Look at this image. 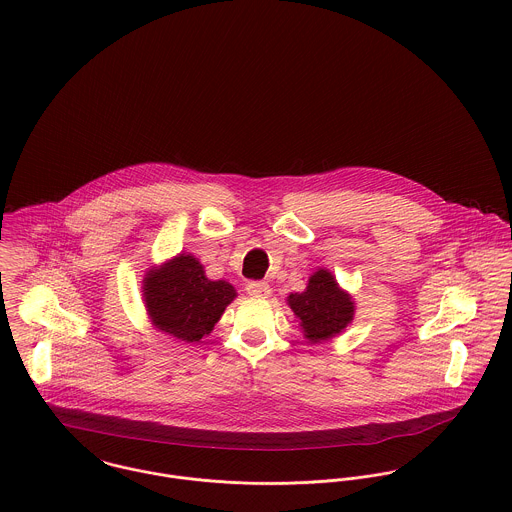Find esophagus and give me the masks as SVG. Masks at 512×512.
Returning <instances> with one entry per match:
<instances>
[{
  "label": "esophagus",
  "instance_id": "esophagus-1",
  "mask_svg": "<svg viewBox=\"0 0 512 512\" xmlns=\"http://www.w3.org/2000/svg\"><path fill=\"white\" fill-rule=\"evenodd\" d=\"M246 292L248 295H252V297H260V299H266V297H270V286L266 284V282H248L246 284Z\"/></svg>",
  "mask_w": 512,
  "mask_h": 512
}]
</instances>
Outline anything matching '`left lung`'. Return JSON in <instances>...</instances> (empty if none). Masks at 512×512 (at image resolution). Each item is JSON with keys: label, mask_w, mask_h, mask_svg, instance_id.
<instances>
[{"label": "left lung", "mask_w": 512, "mask_h": 512, "mask_svg": "<svg viewBox=\"0 0 512 512\" xmlns=\"http://www.w3.org/2000/svg\"><path fill=\"white\" fill-rule=\"evenodd\" d=\"M290 307L301 319L303 335L311 343H321L341 333L351 323L355 305L351 297L339 290L335 278L327 270H319L309 278L307 290L290 295Z\"/></svg>", "instance_id": "left-lung-1"}]
</instances>
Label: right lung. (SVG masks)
I'll return each mask as SVG.
<instances>
[{
	"label": "right lung",
	"instance_id": "add662e5",
	"mask_svg": "<svg viewBox=\"0 0 512 512\" xmlns=\"http://www.w3.org/2000/svg\"><path fill=\"white\" fill-rule=\"evenodd\" d=\"M144 295L149 317L159 331L197 343L211 333L236 292L222 280L211 282L199 260L181 254L147 274Z\"/></svg>",
	"mask_w": 512,
	"mask_h": 512
}]
</instances>
